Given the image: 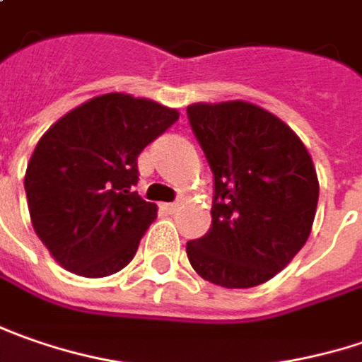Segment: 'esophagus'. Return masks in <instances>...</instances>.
<instances>
[{
	"label": "esophagus",
	"mask_w": 362,
	"mask_h": 362,
	"mask_svg": "<svg viewBox=\"0 0 362 362\" xmlns=\"http://www.w3.org/2000/svg\"><path fill=\"white\" fill-rule=\"evenodd\" d=\"M178 206H180V202H170V204H164V209L168 212H176L178 211Z\"/></svg>",
	"instance_id": "34e87169"
}]
</instances>
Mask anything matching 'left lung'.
<instances>
[{
    "mask_svg": "<svg viewBox=\"0 0 362 362\" xmlns=\"http://www.w3.org/2000/svg\"><path fill=\"white\" fill-rule=\"evenodd\" d=\"M186 113L214 174L212 227L186 243L188 261L223 288L265 284L310 237L320 190L312 156L259 105L194 103Z\"/></svg>",
    "mask_w": 362,
    "mask_h": 362,
    "instance_id": "obj_1",
    "label": "left lung"
}]
</instances>
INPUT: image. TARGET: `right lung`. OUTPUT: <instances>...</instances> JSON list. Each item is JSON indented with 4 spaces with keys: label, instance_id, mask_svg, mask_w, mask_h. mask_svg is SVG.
Listing matches in <instances>:
<instances>
[{
    "label": "right lung",
    "instance_id": "add662e5",
    "mask_svg": "<svg viewBox=\"0 0 362 362\" xmlns=\"http://www.w3.org/2000/svg\"><path fill=\"white\" fill-rule=\"evenodd\" d=\"M180 117L125 93L74 107L40 137L25 168L32 227L56 263L107 277L134 259L158 206L137 192V156Z\"/></svg>",
    "mask_w": 362,
    "mask_h": 362
}]
</instances>
